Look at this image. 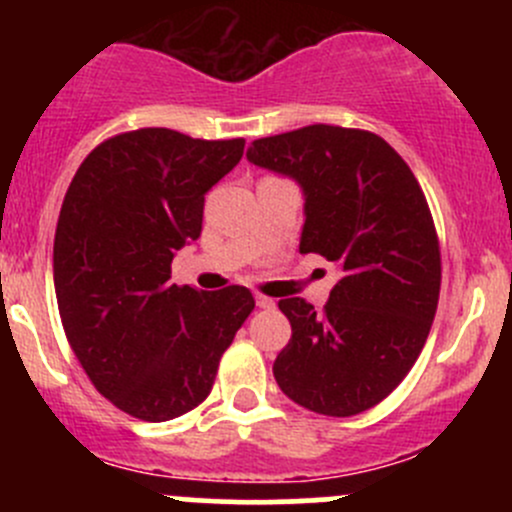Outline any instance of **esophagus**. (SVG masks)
Masks as SVG:
<instances>
[{
  "label": "esophagus",
  "mask_w": 512,
  "mask_h": 512,
  "mask_svg": "<svg viewBox=\"0 0 512 512\" xmlns=\"http://www.w3.org/2000/svg\"><path fill=\"white\" fill-rule=\"evenodd\" d=\"M255 304L260 309H272V307H275V299L265 297V294H255Z\"/></svg>",
  "instance_id": "esophagus-1"
}]
</instances>
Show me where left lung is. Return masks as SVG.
Instances as JSON below:
<instances>
[{"instance_id":"1","label":"left lung","mask_w":512,"mask_h":512,"mask_svg":"<svg viewBox=\"0 0 512 512\" xmlns=\"http://www.w3.org/2000/svg\"><path fill=\"white\" fill-rule=\"evenodd\" d=\"M247 160L297 180L299 252L342 272L322 312L280 299L292 339L272 366L277 384L314 414H361L404 381L436 317L441 250L426 195L406 160L361 128L314 123L257 138Z\"/></svg>"}]
</instances>
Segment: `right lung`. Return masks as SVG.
<instances>
[{
	"mask_svg": "<svg viewBox=\"0 0 512 512\" xmlns=\"http://www.w3.org/2000/svg\"><path fill=\"white\" fill-rule=\"evenodd\" d=\"M242 151V138L138 128L96 146L66 190L54 237L61 324L98 394L141 421L203 404L255 309L240 285H170L175 250L203 230L205 193Z\"/></svg>",
	"mask_w": 512,
	"mask_h": 512,
	"instance_id": "right-lung-1",
	"label": "right lung"
}]
</instances>
